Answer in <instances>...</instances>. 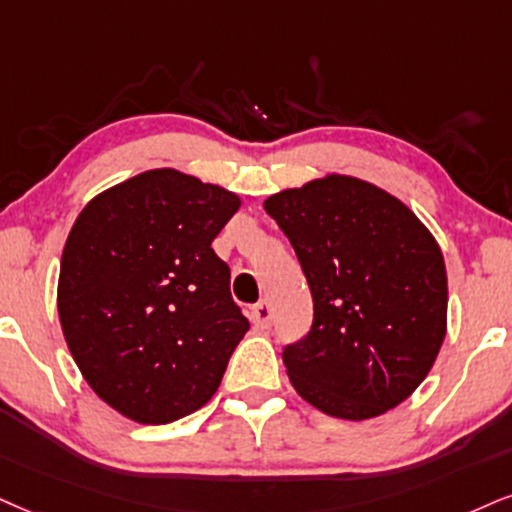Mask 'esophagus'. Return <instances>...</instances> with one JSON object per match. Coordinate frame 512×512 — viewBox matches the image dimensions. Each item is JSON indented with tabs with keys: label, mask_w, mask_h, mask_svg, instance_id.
<instances>
[{
	"label": "esophagus",
	"mask_w": 512,
	"mask_h": 512,
	"mask_svg": "<svg viewBox=\"0 0 512 512\" xmlns=\"http://www.w3.org/2000/svg\"><path fill=\"white\" fill-rule=\"evenodd\" d=\"M251 323L261 330H266L273 323V308H270L268 301H258L256 306H251Z\"/></svg>",
	"instance_id": "esophagus-1"
}]
</instances>
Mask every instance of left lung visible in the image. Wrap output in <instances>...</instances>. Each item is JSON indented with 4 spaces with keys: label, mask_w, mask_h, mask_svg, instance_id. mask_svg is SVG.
<instances>
[{
    "label": "left lung",
    "mask_w": 512,
    "mask_h": 512,
    "mask_svg": "<svg viewBox=\"0 0 512 512\" xmlns=\"http://www.w3.org/2000/svg\"><path fill=\"white\" fill-rule=\"evenodd\" d=\"M313 296V325L282 351L301 399L368 420L406 401L446 337V268L410 208L349 175L266 199Z\"/></svg>",
    "instance_id": "8db88e82"
}]
</instances>
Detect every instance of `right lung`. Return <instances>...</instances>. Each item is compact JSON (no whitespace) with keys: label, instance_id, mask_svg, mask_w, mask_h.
<instances>
[{"label":"right lung","instance_id":"1","mask_svg":"<svg viewBox=\"0 0 512 512\" xmlns=\"http://www.w3.org/2000/svg\"><path fill=\"white\" fill-rule=\"evenodd\" d=\"M239 197L173 168L106 189L66 239L59 318L73 361L125 418L163 425L216 394L249 330L211 242Z\"/></svg>","mask_w":512,"mask_h":512}]
</instances>
